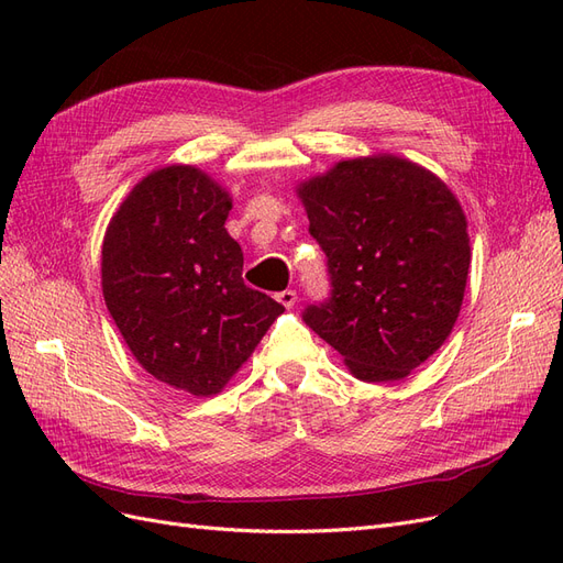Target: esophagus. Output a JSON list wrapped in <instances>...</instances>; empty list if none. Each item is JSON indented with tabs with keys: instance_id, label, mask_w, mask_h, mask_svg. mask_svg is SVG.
<instances>
[{
	"instance_id": "obj_1",
	"label": "esophagus",
	"mask_w": 563,
	"mask_h": 563,
	"mask_svg": "<svg viewBox=\"0 0 563 563\" xmlns=\"http://www.w3.org/2000/svg\"><path fill=\"white\" fill-rule=\"evenodd\" d=\"M277 300L284 305V308H294L296 300H298V294L294 291V288H286V291L277 294Z\"/></svg>"
}]
</instances>
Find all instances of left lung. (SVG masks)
Here are the masks:
<instances>
[{
    "label": "left lung",
    "instance_id": "8db88e82",
    "mask_svg": "<svg viewBox=\"0 0 563 563\" xmlns=\"http://www.w3.org/2000/svg\"><path fill=\"white\" fill-rule=\"evenodd\" d=\"M298 197L331 294L302 319L366 383L406 378L444 345L463 305L470 236L449 187L413 162H338Z\"/></svg>",
    "mask_w": 563,
    "mask_h": 563
}]
</instances>
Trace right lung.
<instances>
[{
    "instance_id": "obj_1",
    "label": "right lung",
    "mask_w": 563,
    "mask_h": 563,
    "mask_svg": "<svg viewBox=\"0 0 563 563\" xmlns=\"http://www.w3.org/2000/svg\"><path fill=\"white\" fill-rule=\"evenodd\" d=\"M230 195L174 164L133 187L103 240V296L139 364L195 397L228 385L284 305L242 279Z\"/></svg>"
}]
</instances>
